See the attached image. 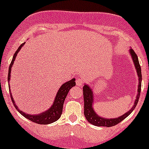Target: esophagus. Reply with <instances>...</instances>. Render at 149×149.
Listing matches in <instances>:
<instances>
[{
	"mask_svg": "<svg viewBox=\"0 0 149 149\" xmlns=\"http://www.w3.org/2000/svg\"><path fill=\"white\" fill-rule=\"evenodd\" d=\"M76 85L78 86H82L84 85V80L81 79V78L80 77H78L77 79H76Z\"/></svg>",
	"mask_w": 149,
	"mask_h": 149,
	"instance_id": "34e87169",
	"label": "esophagus"
}]
</instances>
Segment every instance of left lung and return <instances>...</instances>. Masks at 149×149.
Returning a JSON list of instances; mask_svg holds the SVG:
<instances>
[{
  "label": "left lung",
  "mask_w": 149,
  "mask_h": 149,
  "mask_svg": "<svg viewBox=\"0 0 149 149\" xmlns=\"http://www.w3.org/2000/svg\"><path fill=\"white\" fill-rule=\"evenodd\" d=\"M129 53H130L132 60H133V62L135 65V68H136V72H137L138 78H139V86H138L137 96H136L133 107H131V109H129L128 112H126L124 115L118 117L116 118H103V117L99 115L95 112V110H94V92H93L92 88L90 87V86H88V84H85L83 87L84 100V115H85V118L87 120V121L89 123H91V124L96 126L112 127V126L118 124L121 121H123V120L125 119L133 112V109L136 108L138 102H139L140 94H141L142 75H141V66H140L139 58H138L137 55H136V52L133 51V49L132 48H130V49H129Z\"/></svg>",
  "instance_id": "obj_1"
}]
</instances>
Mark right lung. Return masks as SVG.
I'll return each instance as SVG.
<instances>
[{
	"instance_id": "1",
	"label": "right lung",
	"mask_w": 149,
	"mask_h": 149,
	"mask_svg": "<svg viewBox=\"0 0 149 149\" xmlns=\"http://www.w3.org/2000/svg\"><path fill=\"white\" fill-rule=\"evenodd\" d=\"M25 44V42H24L23 44L19 46V47L18 48L17 50L16 51V52L14 53L13 57V59H12L11 63H10L9 69H8V87L10 88V73H11V68L13 67V63H14L15 59H16V57L17 56V54L19 53V52L20 51L21 48L24 46V45ZM76 79H72L71 80L65 82V83L61 85V86L60 87V88L58 89V92H57L56 96L55 97V100L53 101V103L51 105L50 107L48 109H47L45 112H41L40 114H36V115H31V114L26 113V112H23V111L21 110L20 109H19L17 105L16 104V102H14L13 99V96H12L11 92H10V89L9 90L10 93V99H11L12 102H13V105H14L15 108L19 111V113L21 115H23L24 118H26V119L29 120L34 122L35 123H38V124L41 125H47L50 124V123H54V122L57 121L61 116V114L63 112V104L64 101H65L66 97L68 95V93L69 92L70 88L72 87L75 86H76Z\"/></svg>"
}]
</instances>
